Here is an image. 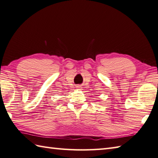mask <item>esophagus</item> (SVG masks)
Returning <instances> with one entry per match:
<instances>
[{
	"label": "esophagus",
	"instance_id": "obj_1",
	"mask_svg": "<svg viewBox=\"0 0 158 158\" xmlns=\"http://www.w3.org/2000/svg\"><path fill=\"white\" fill-rule=\"evenodd\" d=\"M76 87H77V88H80V86H77Z\"/></svg>",
	"mask_w": 158,
	"mask_h": 158
}]
</instances>
